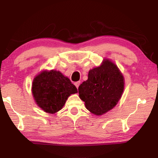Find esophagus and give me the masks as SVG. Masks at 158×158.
<instances>
[{
  "label": "esophagus",
  "instance_id": "34e87169",
  "mask_svg": "<svg viewBox=\"0 0 158 158\" xmlns=\"http://www.w3.org/2000/svg\"><path fill=\"white\" fill-rule=\"evenodd\" d=\"M74 85H75V86L77 87V89H78V88H79V85H80V81H77V82H75V83H74Z\"/></svg>",
  "mask_w": 158,
  "mask_h": 158
}]
</instances>
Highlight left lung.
Returning <instances> with one entry per match:
<instances>
[{"instance_id": "left-lung-1", "label": "left lung", "mask_w": 158, "mask_h": 158, "mask_svg": "<svg viewBox=\"0 0 158 158\" xmlns=\"http://www.w3.org/2000/svg\"><path fill=\"white\" fill-rule=\"evenodd\" d=\"M123 90L124 78L118 68L105 59L89 71L88 79L79 85V94L88 110L100 116L117 105Z\"/></svg>"}]
</instances>
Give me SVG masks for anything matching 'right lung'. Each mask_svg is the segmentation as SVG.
<instances>
[{
	"label": "right lung",
	"mask_w": 158,
	"mask_h": 158,
	"mask_svg": "<svg viewBox=\"0 0 158 158\" xmlns=\"http://www.w3.org/2000/svg\"><path fill=\"white\" fill-rule=\"evenodd\" d=\"M77 93V88L70 80L53 69L42 71L35 77L32 85V93L37 105L49 114L60 111L69 96Z\"/></svg>",
	"instance_id": "right-lung-1"
}]
</instances>
